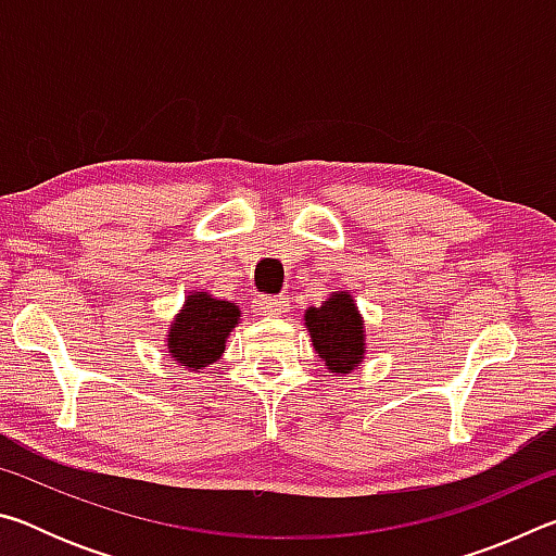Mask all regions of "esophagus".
I'll list each match as a JSON object with an SVG mask.
<instances>
[{
  "label": "esophagus",
  "instance_id": "obj_1",
  "mask_svg": "<svg viewBox=\"0 0 556 556\" xmlns=\"http://www.w3.org/2000/svg\"><path fill=\"white\" fill-rule=\"evenodd\" d=\"M257 312L265 316H279L287 312V304L277 296H260L257 299Z\"/></svg>",
  "mask_w": 556,
  "mask_h": 556
}]
</instances>
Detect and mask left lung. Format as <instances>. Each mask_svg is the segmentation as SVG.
<instances>
[{
	"label": "left lung",
	"instance_id": "1",
	"mask_svg": "<svg viewBox=\"0 0 556 556\" xmlns=\"http://www.w3.org/2000/svg\"><path fill=\"white\" fill-rule=\"evenodd\" d=\"M304 321L328 372L345 375L363 363L365 324L351 291H333L321 306H308Z\"/></svg>",
	"mask_w": 556,
	"mask_h": 556
}]
</instances>
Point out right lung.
<instances>
[{
	"label": "right lung",
	"mask_w": 556,
	"mask_h": 556,
	"mask_svg": "<svg viewBox=\"0 0 556 556\" xmlns=\"http://www.w3.org/2000/svg\"><path fill=\"white\" fill-rule=\"evenodd\" d=\"M240 324V308L208 291H191L168 328V353L176 363L201 372L225 351V338Z\"/></svg>",
	"instance_id": "obj_1"
}]
</instances>
